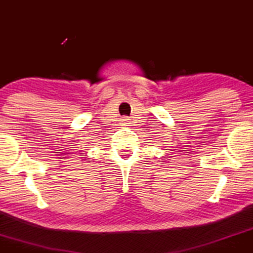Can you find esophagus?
I'll list each match as a JSON object with an SVG mask.
<instances>
[{
  "label": "esophagus",
  "mask_w": 253,
  "mask_h": 253,
  "mask_svg": "<svg viewBox=\"0 0 253 253\" xmlns=\"http://www.w3.org/2000/svg\"><path fill=\"white\" fill-rule=\"evenodd\" d=\"M126 124H129V120L123 118V120H122V126H126Z\"/></svg>",
  "instance_id": "34e87169"
}]
</instances>
